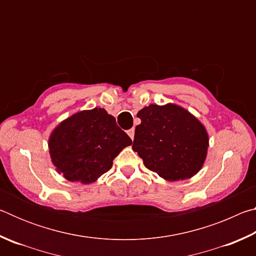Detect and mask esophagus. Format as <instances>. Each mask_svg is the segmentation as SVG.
<instances>
[{"mask_svg":"<svg viewBox=\"0 0 256 256\" xmlns=\"http://www.w3.org/2000/svg\"><path fill=\"white\" fill-rule=\"evenodd\" d=\"M128 136L133 140V138H134V128H130L128 131Z\"/></svg>","mask_w":256,"mask_h":256,"instance_id":"obj_1","label":"esophagus"}]
</instances>
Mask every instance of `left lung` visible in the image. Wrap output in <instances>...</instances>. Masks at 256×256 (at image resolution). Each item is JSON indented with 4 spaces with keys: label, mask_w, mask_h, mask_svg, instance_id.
Returning a JSON list of instances; mask_svg holds the SVG:
<instances>
[{
    "label": "left lung",
    "mask_w": 256,
    "mask_h": 256,
    "mask_svg": "<svg viewBox=\"0 0 256 256\" xmlns=\"http://www.w3.org/2000/svg\"><path fill=\"white\" fill-rule=\"evenodd\" d=\"M132 149L144 166L167 180L196 175L204 162L209 138L203 125L184 108L150 105L138 112Z\"/></svg>",
    "instance_id": "8db88e82"
}]
</instances>
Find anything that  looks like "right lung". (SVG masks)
I'll return each mask as SVG.
<instances>
[{
	"mask_svg": "<svg viewBox=\"0 0 256 256\" xmlns=\"http://www.w3.org/2000/svg\"><path fill=\"white\" fill-rule=\"evenodd\" d=\"M132 140L102 108L72 115L54 130L50 154L68 180L89 184L105 174L112 160Z\"/></svg>",
	"mask_w": 256,
	"mask_h": 256,
	"instance_id": "right-lung-1",
	"label": "right lung"
}]
</instances>
